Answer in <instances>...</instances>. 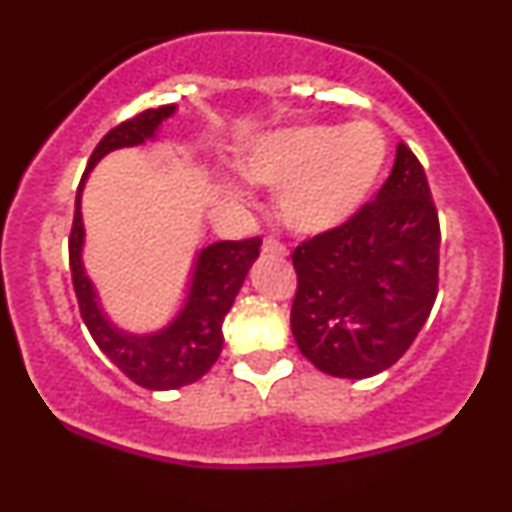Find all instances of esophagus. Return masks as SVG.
Here are the masks:
<instances>
[{
	"instance_id": "obj_1",
	"label": "esophagus",
	"mask_w": 512,
	"mask_h": 512,
	"mask_svg": "<svg viewBox=\"0 0 512 512\" xmlns=\"http://www.w3.org/2000/svg\"><path fill=\"white\" fill-rule=\"evenodd\" d=\"M262 255H264V257H284V255H286V248L279 243V240L267 238V240H264V243H262Z\"/></svg>"
}]
</instances>
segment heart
<instances>
[{"mask_svg": "<svg viewBox=\"0 0 512 512\" xmlns=\"http://www.w3.org/2000/svg\"><path fill=\"white\" fill-rule=\"evenodd\" d=\"M387 158L385 134L366 120L267 134L240 158L252 182L276 187V216L298 236H320L366 207Z\"/></svg>", "mask_w": 512, "mask_h": 512, "instance_id": "b5f03b06", "label": "heart"}]
</instances>
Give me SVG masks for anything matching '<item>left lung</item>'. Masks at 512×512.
Wrapping results in <instances>:
<instances>
[{
    "mask_svg": "<svg viewBox=\"0 0 512 512\" xmlns=\"http://www.w3.org/2000/svg\"><path fill=\"white\" fill-rule=\"evenodd\" d=\"M440 226L419 158L397 144L390 178L344 226L293 250L291 332L322 373L361 380L397 363L438 293Z\"/></svg>",
    "mask_w": 512,
    "mask_h": 512,
    "instance_id": "1",
    "label": "left lung"
}]
</instances>
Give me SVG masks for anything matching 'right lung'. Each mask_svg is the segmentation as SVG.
<instances>
[{"instance_id": "1", "label": "right lung", "mask_w": 512, "mask_h": 512, "mask_svg": "<svg viewBox=\"0 0 512 512\" xmlns=\"http://www.w3.org/2000/svg\"><path fill=\"white\" fill-rule=\"evenodd\" d=\"M178 105H161L134 115L122 122L98 142L93 149L84 178L76 190L74 223L69 236V269L84 317L93 342L115 363L132 383L146 390H178L190 383H197L207 370L214 366L223 349V317L228 315L236 301L240 286L248 276L252 262L260 255V238L248 240H219L197 252L192 264L190 286L182 301L178 315L166 327L156 332H127L117 327L103 310L96 286L88 279L84 260V219H81V195L88 173L110 151L142 146L158 137L161 125L175 115Z\"/></svg>"}]
</instances>
